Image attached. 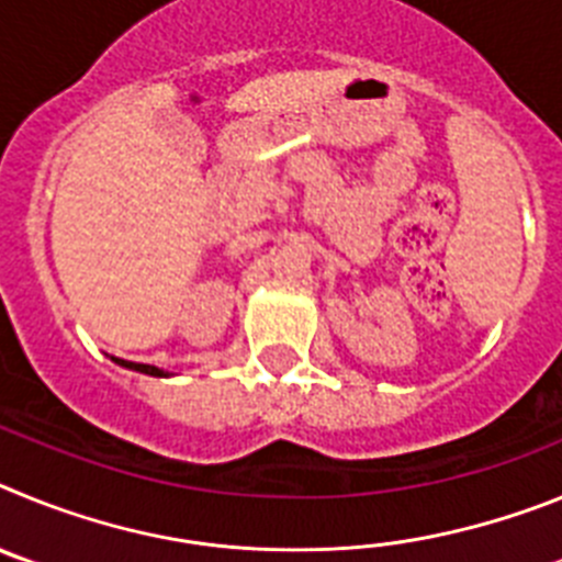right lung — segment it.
<instances>
[{
	"mask_svg": "<svg viewBox=\"0 0 562 562\" xmlns=\"http://www.w3.org/2000/svg\"><path fill=\"white\" fill-rule=\"evenodd\" d=\"M114 362H117V366H123V369L140 371V374H151V376H168V371L157 369V366H146V362H128V360H117V357H114Z\"/></svg>",
	"mask_w": 562,
	"mask_h": 562,
	"instance_id": "obj_1",
	"label": "right lung"
}]
</instances>
